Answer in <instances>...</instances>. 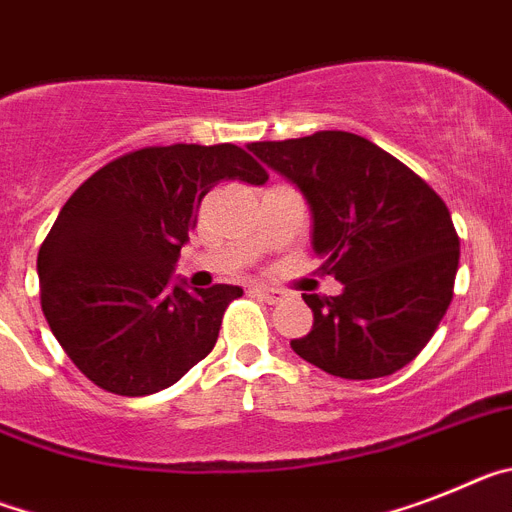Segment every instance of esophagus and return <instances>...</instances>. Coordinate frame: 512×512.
Listing matches in <instances>:
<instances>
[{"mask_svg":"<svg viewBox=\"0 0 512 512\" xmlns=\"http://www.w3.org/2000/svg\"><path fill=\"white\" fill-rule=\"evenodd\" d=\"M252 293H255L257 299L265 301V304H278V301L286 299V293L281 291V288H268V286H255L252 288Z\"/></svg>","mask_w":512,"mask_h":512,"instance_id":"esophagus-1","label":"esophagus"}]
</instances>
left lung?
<instances>
[{"label": "left lung", "mask_w": 512, "mask_h": 512, "mask_svg": "<svg viewBox=\"0 0 512 512\" xmlns=\"http://www.w3.org/2000/svg\"><path fill=\"white\" fill-rule=\"evenodd\" d=\"M311 211V250L340 296L304 293L311 332L293 353L340 379H379L420 353L453 299L459 237L446 203L389 151L348 131L257 141Z\"/></svg>", "instance_id": "obj_1"}]
</instances>
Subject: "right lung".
I'll use <instances>...</instances> for the list:
<instances>
[{"mask_svg":"<svg viewBox=\"0 0 512 512\" xmlns=\"http://www.w3.org/2000/svg\"><path fill=\"white\" fill-rule=\"evenodd\" d=\"M224 180L262 185L268 172L234 144L149 146L105 164L61 208L38 252L41 306L100 389H167L219 340L242 288H190L172 273L203 195Z\"/></svg>","mask_w":512,"mask_h":512,"instance_id":"add662e5","label":"right lung"}]
</instances>
